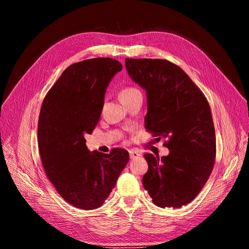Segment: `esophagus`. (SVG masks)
Instances as JSON below:
<instances>
[{
  "mask_svg": "<svg viewBox=\"0 0 249 249\" xmlns=\"http://www.w3.org/2000/svg\"><path fill=\"white\" fill-rule=\"evenodd\" d=\"M129 155H130V158L131 159H134L136 157L141 156V152H139L138 150H130L129 151Z\"/></svg>",
  "mask_w": 249,
  "mask_h": 249,
  "instance_id": "esophagus-1",
  "label": "esophagus"
}]
</instances>
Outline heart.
Here are the masks:
<instances>
[{
	"label": "heart",
	"instance_id": "b5f03b06",
	"mask_svg": "<svg viewBox=\"0 0 249 249\" xmlns=\"http://www.w3.org/2000/svg\"><path fill=\"white\" fill-rule=\"evenodd\" d=\"M141 93L136 88H133V87H125L123 88V89L120 91L119 93V96H120V99L122 100H125V99H128L132 97V96H134L135 94H139Z\"/></svg>",
	"mask_w": 249,
	"mask_h": 249
}]
</instances>
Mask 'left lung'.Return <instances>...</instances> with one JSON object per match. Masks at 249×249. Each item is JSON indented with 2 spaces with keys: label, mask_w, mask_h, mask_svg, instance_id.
Masks as SVG:
<instances>
[{
  "label": "left lung",
  "mask_w": 249,
  "mask_h": 249,
  "mask_svg": "<svg viewBox=\"0 0 249 249\" xmlns=\"http://www.w3.org/2000/svg\"><path fill=\"white\" fill-rule=\"evenodd\" d=\"M134 83L147 93L145 127L168 138L167 156L145 154L142 185L160 207L180 208L202 190L213 170L215 130L205 95L180 67L166 60L126 59Z\"/></svg>",
  "instance_id": "8db88e82"
}]
</instances>
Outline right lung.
Instances as JSON below:
<instances>
[{"mask_svg":"<svg viewBox=\"0 0 249 249\" xmlns=\"http://www.w3.org/2000/svg\"><path fill=\"white\" fill-rule=\"evenodd\" d=\"M122 64L95 58L72 64L46 94L38 122V148L47 178L70 205L97 209L129 160L124 149L90 152L86 134L97 125L107 86Z\"/></svg>","mask_w":249,"mask_h":249,"instance_id":"1","label":"right lung"}]
</instances>
